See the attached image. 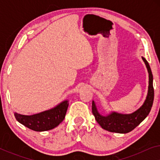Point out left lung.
Segmentation results:
<instances>
[{"instance_id": "obj_1", "label": "left lung", "mask_w": 160, "mask_h": 160, "mask_svg": "<svg viewBox=\"0 0 160 160\" xmlns=\"http://www.w3.org/2000/svg\"><path fill=\"white\" fill-rule=\"evenodd\" d=\"M142 59L145 62L148 73V87L145 101L138 110L132 113H121L116 111H111L108 114L102 115L98 111L95 102L92 100V113L95 116L96 121L104 130L112 132L128 133L139 125L149 113L154 96L153 75L147 60L143 57H142Z\"/></svg>"}]
</instances>
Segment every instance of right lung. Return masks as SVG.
<instances>
[{
	"mask_svg": "<svg viewBox=\"0 0 160 160\" xmlns=\"http://www.w3.org/2000/svg\"><path fill=\"white\" fill-rule=\"evenodd\" d=\"M68 105V100H65L49 110L32 115H22L15 112L14 117L19 123L32 130L37 132L50 130L63 121Z\"/></svg>",
	"mask_w": 160,
	"mask_h": 160,
	"instance_id": "right-lung-1",
	"label": "right lung"
}]
</instances>
